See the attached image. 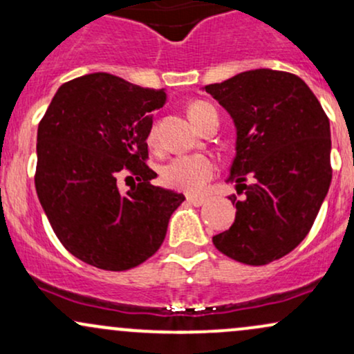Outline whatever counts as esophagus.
Returning a JSON list of instances; mask_svg holds the SVG:
<instances>
[{
  "label": "esophagus",
  "mask_w": 354,
  "mask_h": 354,
  "mask_svg": "<svg viewBox=\"0 0 354 354\" xmlns=\"http://www.w3.org/2000/svg\"><path fill=\"white\" fill-rule=\"evenodd\" d=\"M186 201H188L189 205H193V206H203L206 203V198L205 196H194V194H188V196H186Z\"/></svg>",
  "instance_id": "obj_1"
}]
</instances>
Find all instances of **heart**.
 Returning a JSON list of instances; mask_svg holds the SVG:
<instances>
[{"label":"heart","mask_w":354,"mask_h":354,"mask_svg":"<svg viewBox=\"0 0 354 354\" xmlns=\"http://www.w3.org/2000/svg\"><path fill=\"white\" fill-rule=\"evenodd\" d=\"M214 109L211 104L196 101L189 106V118L194 124L200 123L201 116L206 111ZM158 140L156 128L149 129L148 143L154 146ZM216 171V163L213 158L206 156V154H185V156L173 158L169 163H166L161 169V181L165 183L168 188L185 191V193H200L205 188L206 183L213 178Z\"/></svg>","instance_id":"heart-1"}]
</instances>
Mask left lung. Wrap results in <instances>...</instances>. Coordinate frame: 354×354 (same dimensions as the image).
<instances>
[{
  "mask_svg": "<svg viewBox=\"0 0 354 354\" xmlns=\"http://www.w3.org/2000/svg\"><path fill=\"white\" fill-rule=\"evenodd\" d=\"M203 89L233 118L228 181L246 194L243 201L231 194L236 218L213 243L239 263L268 265L306 238L326 198L330 120L308 84L286 71L251 70Z\"/></svg>",
  "mask_w": 354,
  "mask_h": 354,
  "instance_id": "1",
  "label": "left lung"
}]
</instances>
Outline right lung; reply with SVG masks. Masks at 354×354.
I'll use <instances>...</instances> for the list:
<instances>
[{
  "instance_id": "obj_1",
  "label": "right lung",
  "mask_w": 354,
  "mask_h": 354,
  "mask_svg": "<svg viewBox=\"0 0 354 354\" xmlns=\"http://www.w3.org/2000/svg\"><path fill=\"white\" fill-rule=\"evenodd\" d=\"M165 89L108 73L61 84L38 126L35 186L53 231L73 256L124 271L160 250L181 193L153 186L148 158L153 111ZM138 180L123 195L115 180Z\"/></svg>"
}]
</instances>
